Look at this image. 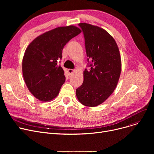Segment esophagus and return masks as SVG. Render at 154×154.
Instances as JSON below:
<instances>
[{
    "label": "esophagus",
    "mask_w": 154,
    "mask_h": 154,
    "mask_svg": "<svg viewBox=\"0 0 154 154\" xmlns=\"http://www.w3.org/2000/svg\"><path fill=\"white\" fill-rule=\"evenodd\" d=\"M74 70L73 69H68V72H69V74H72L73 72H74Z\"/></svg>",
    "instance_id": "34e87169"
}]
</instances>
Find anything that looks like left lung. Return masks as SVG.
Here are the masks:
<instances>
[{
  "label": "left lung",
  "mask_w": 154,
  "mask_h": 154,
  "mask_svg": "<svg viewBox=\"0 0 154 154\" xmlns=\"http://www.w3.org/2000/svg\"><path fill=\"white\" fill-rule=\"evenodd\" d=\"M85 40L87 56L84 82L76 89L82 104L95 107L103 103L114 92L121 72V59L114 39L104 29L86 23H80Z\"/></svg>",
  "instance_id": "1"
}]
</instances>
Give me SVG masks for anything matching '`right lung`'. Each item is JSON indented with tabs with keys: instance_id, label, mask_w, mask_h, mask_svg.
Wrapping results in <instances>:
<instances>
[{
	"instance_id": "right-lung-1",
	"label": "right lung",
	"mask_w": 154,
	"mask_h": 154,
	"mask_svg": "<svg viewBox=\"0 0 154 154\" xmlns=\"http://www.w3.org/2000/svg\"><path fill=\"white\" fill-rule=\"evenodd\" d=\"M81 30L70 26L48 31L35 38L24 54L22 73L29 91L41 101H49L58 95L66 81L60 65L62 50L70 39Z\"/></svg>"
}]
</instances>
